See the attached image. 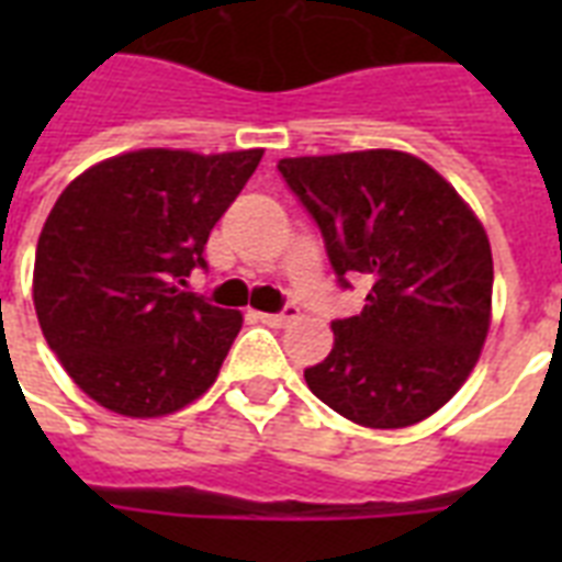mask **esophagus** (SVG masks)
<instances>
[{"label": "esophagus", "instance_id": "1", "mask_svg": "<svg viewBox=\"0 0 562 562\" xmlns=\"http://www.w3.org/2000/svg\"><path fill=\"white\" fill-rule=\"evenodd\" d=\"M300 308L297 306H285L282 312H277V315H271V312H259V321H262L265 326H273V329H282V326H289L291 321H297Z\"/></svg>", "mask_w": 562, "mask_h": 562}]
</instances>
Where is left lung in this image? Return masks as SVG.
Segmentation results:
<instances>
[{
  "instance_id": "left-lung-1",
  "label": "left lung",
  "mask_w": 562,
  "mask_h": 562,
  "mask_svg": "<svg viewBox=\"0 0 562 562\" xmlns=\"http://www.w3.org/2000/svg\"><path fill=\"white\" fill-rule=\"evenodd\" d=\"M282 180L315 218L341 289L368 285L361 315L333 321V352L308 391L368 428L431 417L467 382L490 329L487 233L428 162L402 151L289 157Z\"/></svg>"
}]
</instances>
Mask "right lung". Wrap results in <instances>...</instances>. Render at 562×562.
Masks as SVG:
<instances>
[{"label": "right lung", "instance_id": "add662e5", "mask_svg": "<svg viewBox=\"0 0 562 562\" xmlns=\"http://www.w3.org/2000/svg\"><path fill=\"white\" fill-rule=\"evenodd\" d=\"M259 160L262 148H143L92 166L57 198L37 241L34 308L90 400L162 417L215 382L241 315L180 285L206 268V238Z\"/></svg>", "mask_w": 562, "mask_h": 562}]
</instances>
